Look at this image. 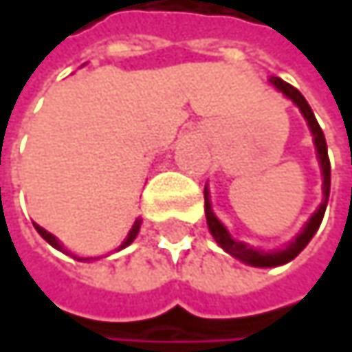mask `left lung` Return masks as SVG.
Instances as JSON below:
<instances>
[{
  "label": "left lung",
  "mask_w": 352,
  "mask_h": 352,
  "mask_svg": "<svg viewBox=\"0 0 352 352\" xmlns=\"http://www.w3.org/2000/svg\"><path fill=\"white\" fill-rule=\"evenodd\" d=\"M271 83L285 96L289 98L296 106L300 107L302 116L306 118L310 130H312V136H314V144H316L318 151V163H320V169H322V204L316 212L312 214V218L306 222V226L302 228V232L285 246V248H277V250H258V248H252V246L245 245V243H239L230 236V232L226 230V226L214 216L212 212V204H210V191L208 187L204 189V197H206V220H208V228L212 232V236L216 239V243L222 246L226 252H230L232 256H236L239 261H243L250 267H279V265H285L289 261H294L306 245L312 241V236L316 234V230L320 228V222L324 218V212H326V204H328V195H330V161H328V148H326V140H324V132L320 128V124L316 122V116L312 111L310 104L306 102V98L289 83H285L283 79L279 77H273Z\"/></svg>",
  "instance_id": "1"
}]
</instances>
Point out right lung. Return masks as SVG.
<instances>
[{
    "mask_svg": "<svg viewBox=\"0 0 352 352\" xmlns=\"http://www.w3.org/2000/svg\"><path fill=\"white\" fill-rule=\"evenodd\" d=\"M140 224H142L140 220H136V222H134V226L130 228V232H128V236H126V241H124V243L120 245V248H118V250H122V248H126V246L130 245V243H132V241L136 239V234H138V230H140ZM34 228H36V230H38V234H40V236H42V239H44V241L48 243V245L54 246V248H58V250H63V245H60V243L56 241V236H52L50 232H46V230H44L42 226H38V224H34ZM79 261H81V258H79ZM83 261H89V258H83Z\"/></svg>",
    "mask_w": 352,
    "mask_h": 352,
    "instance_id": "1",
    "label": "right lung"
}]
</instances>
